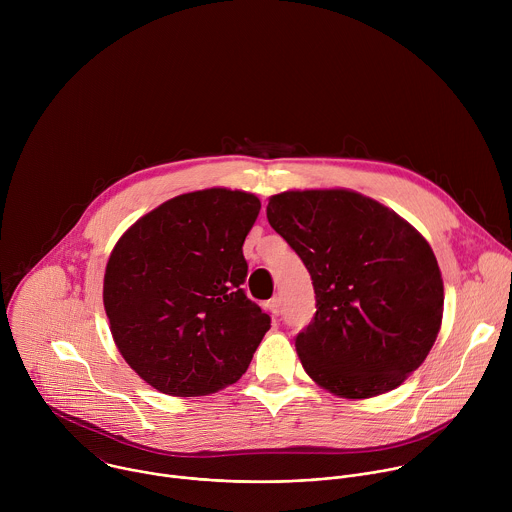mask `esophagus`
I'll return each mask as SVG.
<instances>
[{
    "label": "esophagus",
    "instance_id": "1",
    "mask_svg": "<svg viewBox=\"0 0 512 512\" xmlns=\"http://www.w3.org/2000/svg\"><path fill=\"white\" fill-rule=\"evenodd\" d=\"M267 308H269L273 314H279V312H281V298H279V296H273V298L267 302Z\"/></svg>",
    "mask_w": 512,
    "mask_h": 512
}]
</instances>
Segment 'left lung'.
<instances>
[{
	"mask_svg": "<svg viewBox=\"0 0 512 512\" xmlns=\"http://www.w3.org/2000/svg\"><path fill=\"white\" fill-rule=\"evenodd\" d=\"M267 221L312 277L316 314L296 336L306 373L348 399L399 387L442 326L444 281L427 241L350 190L275 194Z\"/></svg>",
	"mask_w": 512,
	"mask_h": 512,
	"instance_id": "8db88e82",
	"label": "left lung"
}]
</instances>
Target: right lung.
Returning <instances> with one entry per match:
<instances>
[{"mask_svg":"<svg viewBox=\"0 0 512 512\" xmlns=\"http://www.w3.org/2000/svg\"><path fill=\"white\" fill-rule=\"evenodd\" d=\"M257 196L210 188L176 196L117 241L103 283L113 340L154 389L200 397L233 385L271 328L241 287Z\"/></svg>","mask_w":512,"mask_h":512,"instance_id":"1","label":"right lung"}]
</instances>
